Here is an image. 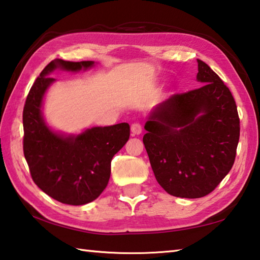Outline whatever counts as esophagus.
Here are the masks:
<instances>
[{"mask_svg":"<svg viewBox=\"0 0 260 260\" xmlns=\"http://www.w3.org/2000/svg\"><path fill=\"white\" fill-rule=\"evenodd\" d=\"M131 131L134 135H139L142 133V125H141L140 122H134V124H132L131 126Z\"/></svg>","mask_w":260,"mask_h":260,"instance_id":"1","label":"esophagus"}]
</instances>
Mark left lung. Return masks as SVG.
I'll use <instances>...</instances> for the list:
<instances>
[{
  "mask_svg": "<svg viewBox=\"0 0 260 260\" xmlns=\"http://www.w3.org/2000/svg\"><path fill=\"white\" fill-rule=\"evenodd\" d=\"M200 88L174 94L152 110L143 143L158 183L182 199H200L217 188L233 167L240 139L235 100L200 59Z\"/></svg>",
  "mask_w": 260,
  "mask_h": 260,
  "instance_id": "8db88e82",
  "label": "left lung"
}]
</instances>
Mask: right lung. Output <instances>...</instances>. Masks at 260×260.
Listing matches in <instances>:
<instances>
[{
	"label": "right lung",
	"mask_w": 260,
	"mask_h": 260,
	"mask_svg": "<svg viewBox=\"0 0 260 260\" xmlns=\"http://www.w3.org/2000/svg\"><path fill=\"white\" fill-rule=\"evenodd\" d=\"M94 61L51 60L42 70L26 99L23 111L24 156L35 184L64 204L93 202L108 186L113 156L129 139V125L93 127L79 135L64 136L52 132L43 120L41 105L56 69L79 71Z\"/></svg>",
	"instance_id": "right-lung-1"
}]
</instances>
